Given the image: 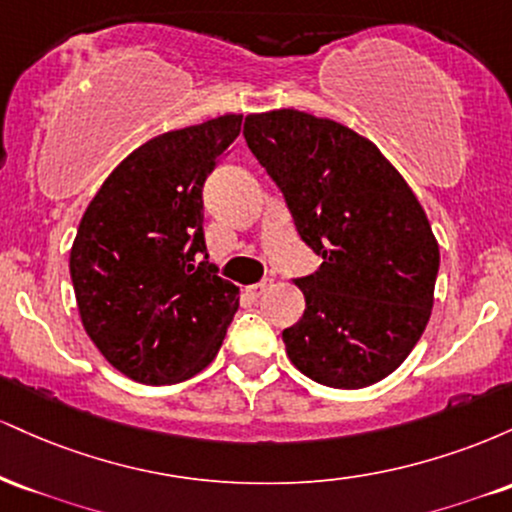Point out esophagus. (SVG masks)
<instances>
[{
	"instance_id": "1",
	"label": "esophagus",
	"mask_w": 512,
	"mask_h": 512,
	"mask_svg": "<svg viewBox=\"0 0 512 512\" xmlns=\"http://www.w3.org/2000/svg\"><path fill=\"white\" fill-rule=\"evenodd\" d=\"M272 284H274L272 279H262L260 284H252V286H248V289H245V291H248V296H252V298H260L264 291L272 289Z\"/></svg>"
}]
</instances>
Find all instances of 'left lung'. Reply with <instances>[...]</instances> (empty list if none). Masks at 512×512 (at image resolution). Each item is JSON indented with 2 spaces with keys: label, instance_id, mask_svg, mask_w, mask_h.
I'll return each instance as SVG.
<instances>
[{
  "label": "left lung",
  "instance_id": "1",
  "mask_svg": "<svg viewBox=\"0 0 512 512\" xmlns=\"http://www.w3.org/2000/svg\"><path fill=\"white\" fill-rule=\"evenodd\" d=\"M243 137L322 257L296 281L286 354L315 383L358 390L402 366L433 308L440 252L426 211L378 146L301 110L245 117Z\"/></svg>",
  "mask_w": 512,
  "mask_h": 512
}]
</instances>
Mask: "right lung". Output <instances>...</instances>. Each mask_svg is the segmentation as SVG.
<instances>
[{
    "instance_id": "obj_1",
    "label": "right lung",
    "mask_w": 512,
    "mask_h": 512,
    "mask_svg": "<svg viewBox=\"0 0 512 512\" xmlns=\"http://www.w3.org/2000/svg\"><path fill=\"white\" fill-rule=\"evenodd\" d=\"M243 115L166 132L132 151L91 199L69 274L91 342L127 378L173 385L219 354L238 286L204 245L202 187L231 151Z\"/></svg>"
}]
</instances>
